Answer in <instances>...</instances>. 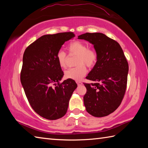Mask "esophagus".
Instances as JSON below:
<instances>
[{
	"label": "esophagus",
	"mask_w": 148,
	"mask_h": 148,
	"mask_svg": "<svg viewBox=\"0 0 148 148\" xmlns=\"http://www.w3.org/2000/svg\"><path fill=\"white\" fill-rule=\"evenodd\" d=\"M76 83L77 84V86H81V85L82 84V82H79V81H76Z\"/></svg>",
	"instance_id": "1"
}]
</instances>
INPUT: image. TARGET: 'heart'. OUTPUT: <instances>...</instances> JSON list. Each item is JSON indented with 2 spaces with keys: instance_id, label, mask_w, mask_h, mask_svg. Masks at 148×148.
<instances>
[{
  "instance_id": "heart-1",
  "label": "heart",
  "mask_w": 148,
  "mask_h": 148,
  "mask_svg": "<svg viewBox=\"0 0 148 148\" xmlns=\"http://www.w3.org/2000/svg\"><path fill=\"white\" fill-rule=\"evenodd\" d=\"M68 49L71 53L77 55L76 64L78 65L65 71L64 77L74 80L81 79L87 73V68L84 64L91 68L97 63L98 59L97 52L94 49L88 48L86 44L79 41L72 42L69 45ZM56 59L61 69L66 67V54L64 51L59 50L57 52Z\"/></svg>"
}]
</instances>
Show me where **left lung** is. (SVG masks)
Segmentation results:
<instances>
[{
  "label": "left lung",
  "instance_id": "8db88e82",
  "mask_svg": "<svg viewBox=\"0 0 148 148\" xmlns=\"http://www.w3.org/2000/svg\"><path fill=\"white\" fill-rule=\"evenodd\" d=\"M94 46L98 59L86 78L95 84H86L84 97L87 112L91 116H108L121 104L127 84L129 64L118 42L106 35L95 32L78 36Z\"/></svg>",
  "mask_w": 148,
  "mask_h": 148
}]
</instances>
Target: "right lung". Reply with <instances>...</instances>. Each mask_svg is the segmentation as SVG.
<instances>
[{"mask_svg": "<svg viewBox=\"0 0 148 148\" xmlns=\"http://www.w3.org/2000/svg\"><path fill=\"white\" fill-rule=\"evenodd\" d=\"M74 36L72 32L44 35L24 52L20 79L32 108L45 119L63 117L77 87L74 79L60 83L64 73L56 59L64 42Z\"/></svg>", "mask_w": 148, "mask_h": 148, "instance_id": "right-lung-1", "label": "right lung"}]
</instances>
